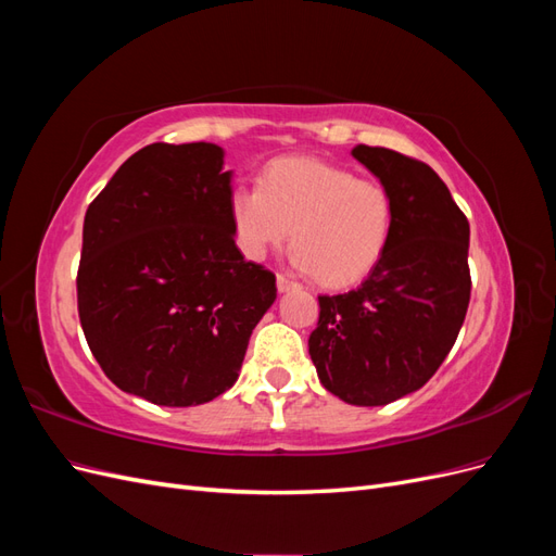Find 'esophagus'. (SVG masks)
<instances>
[{
	"instance_id": "34e87169",
	"label": "esophagus",
	"mask_w": 556,
	"mask_h": 556,
	"mask_svg": "<svg viewBox=\"0 0 556 556\" xmlns=\"http://www.w3.org/2000/svg\"><path fill=\"white\" fill-rule=\"evenodd\" d=\"M276 285H278V292H288V290L299 288V282H294L292 278H288L285 274H278V276H276Z\"/></svg>"
}]
</instances>
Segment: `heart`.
I'll use <instances>...</instances> for the list:
<instances>
[{
	"label": "heart",
	"mask_w": 556,
	"mask_h": 556,
	"mask_svg": "<svg viewBox=\"0 0 556 556\" xmlns=\"http://www.w3.org/2000/svg\"><path fill=\"white\" fill-rule=\"evenodd\" d=\"M229 215L245 257L262 260L292 229L294 264L327 288H348L382 262L396 206L378 178L315 157H280L262 172L260 188L231 190Z\"/></svg>",
	"instance_id": "1"
}]
</instances>
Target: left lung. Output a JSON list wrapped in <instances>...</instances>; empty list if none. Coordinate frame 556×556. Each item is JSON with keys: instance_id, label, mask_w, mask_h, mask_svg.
Returning a JSON list of instances; mask_svg holds the SVG:
<instances>
[{"instance_id": "obj_1", "label": "left lung", "mask_w": 556, "mask_h": 556, "mask_svg": "<svg viewBox=\"0 0 556 556\" xmlns=\"http://www.w3.org/2000/svg\"><path fill=\"white\" fill-rule=\"evenodd\" d=\"M394 194V233L357 290L323 294L308 352L317 378L352 406L419 390L457 341L470 301L468 220L429 164L390 148H352Z\"/></svg>"}]
</instances>
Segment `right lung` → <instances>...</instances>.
Listing matches in <instances>:
<instances>
[{
	"instance_id": "1",
	"label": "right lung",
	"mask_w": 556,
	"mask_h": 556,
	"mask_svg": "<svg viewBox=\"0 0 556 556\" xmlns=\"http://www.w3.org/2000/svg\"><path fill=\"white\" fill-rule=\"evenodd\" d=\"M229 194L223 148L153 143L88 206L78 317L123 392L185 408L237 382L276 276L233 243Z\"/></svg>"
}]
</instances>
